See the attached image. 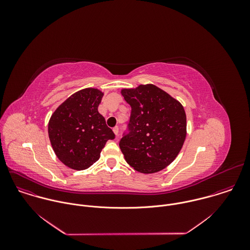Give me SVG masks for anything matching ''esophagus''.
Segmentation results:
<instances>
[{
    "mask_svg": "<svg viewBox=\"0 0 250 250\" xmlns=\"http://www.w3.org/2000/svg\"><path fill=\"white\" fill-rule=\"evenodd\" d=\"M112 131H113V133L115 134V136H117V135H118V132H119V128H118L117 126H115V127L112 129Z\"/></svg>",
    "mask_w": 250,
    "mask_h": 250,
    "instance_id": "obj_1",
    "label": "esophagus"
}]
</instances>
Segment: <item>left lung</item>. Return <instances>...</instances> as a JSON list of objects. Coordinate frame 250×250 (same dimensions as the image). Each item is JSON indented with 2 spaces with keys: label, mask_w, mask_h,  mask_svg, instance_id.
<instances>
[{
  "label": "left lung",
  "mask_w": 250,
  "mask_h": 250,
  "mask_svg": "<svg viewBox=\"0 0 250 250\" xmlns=\"http://www.w3.org/2000/svg\"><path fill=\"white\" fill-rule=\"evenodd\" d=\"M132 107L119 147L126 162L142 173L158 172L177 157L187 133L183 106L154 84L122 89Z\"/></svg>",
  "instance_id": "8db88e82"
}]
</instances>
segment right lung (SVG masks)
I'll return each instance as SVG.
<instances>
[{
  "instance_id": "right-lung-1",
  "label": "right lung",
  "mask_w": 250,
  "mask_h": 250,
  "mask_svg": "<svg viewBox=\"0 0 250 250\" xmlns=\"http://www.w3.org/2000/svg\"><path fill=\"white\" fill-rule=\"evenodd\" d=\"M103 93L84 88L71 95L52 114L48 133L57 157L68 167L83 170L100 158L108 140L115 138L98 111Z\"/></svg>"
}]
</instances>
